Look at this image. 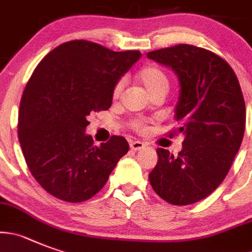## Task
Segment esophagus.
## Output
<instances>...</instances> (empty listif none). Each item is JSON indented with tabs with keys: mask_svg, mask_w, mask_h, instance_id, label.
Segmentation results:
<instances>
[{
	"mask_svg": "<svg viewBox=\"0 0 252 252\" xmlns=\"http://www.w3.org/2000/svg\"><path fill=\"white\" fill-rule=\"evenodd\" d=\"M130 147L133 150V151H140V150H142L146 147V144H145V142H141V141H131Z\"/></svg>",
	"mask_w": 252,
	"mask_h": 252,
	"instance_id": "esophagus-1",
	"label": "esophagus"
}]
</instances>
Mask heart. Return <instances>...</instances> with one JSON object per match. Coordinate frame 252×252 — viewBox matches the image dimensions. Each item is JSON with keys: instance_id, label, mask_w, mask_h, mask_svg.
I'll return each mask as SVG.
<instances>
[{"instance_id": "1", "label": "heart", "mask_w": 252, "mask_h": 252, "mask_svg": "<svg viewBox=\"0 0 252 252\" xmlns=\"http://www.w3.org/2000/svg\"><path fill=\"white\" fill-rule=\"evenodd\" d=\"M137 77L151 96H154L156 94H160V92H167L168 84H170L167 75H166L162 68H160L156 64H147V66L142 67L140 70V72H138ZM124 86V80H120L115 85L114 92H112L114 97H119L120 94H122ZM130 127L138 131V132H142V131L146 130V124L140 119H133L130 121Z\"/></svg>"}]
</instances>
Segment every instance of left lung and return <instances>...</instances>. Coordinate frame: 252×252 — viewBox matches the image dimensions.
<instances>
[{
	"mask_svg": "<svg viewBox=\"0 0 252 252\" xmlns=\"http://www.w3.org/2000/svg\"><path fill=\"white\" fill-rule=\"evenodd\" d=\"M147 57L179 76L175 119L185 140L177 156L158 149L149 180L168 204L184 206L207 197L219 188L241 146L246 108L231 66L209 50L176 45L151 51Z\"/></svg>",
	"mask_w": 252,
	"mask_h": 252,
	"instance_id": "left-lung-1",
	"label": "left lung"
}]
</instances>
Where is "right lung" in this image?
I'll return each instance as SVG.
<instances>
[{
    "mask_svg": "<svg viewBox=\"0 0 252 252\" xmlns=\"http://www.w3.org/2000/svg\"><path fill=\"white\" fill-rule=\"evenodd\" d=\"M141 57L85 40L64 42L37 64L18 112V140L36 181L55 197L82 202L107 182L128 151L122 136L94 146L87 116L111 107L114 87Z\"/></svg>",
    "mask_w": 252,
    "mask_h": 252,
    "instance_id": "right-lung-1",
    "label": "right lung"
}]
</instances>
